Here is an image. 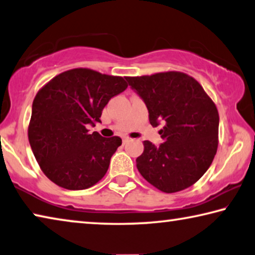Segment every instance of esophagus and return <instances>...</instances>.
<instances>
[{
    "label": "esophagus",
    "instance_id": "obj_1",
    "mask_svg": "<svg viewBox=\"0 0 255 255\" xmlns=\"http://www.w3.org/2000/svg\"><path fill=\"white\" fill-rule=\"evenodd\" d=\"M128 140H130V139H128V138H123V143H127Z\"/></svg>",
    "mask_w": 255,
    "mask_h": 255
}]
</instances>
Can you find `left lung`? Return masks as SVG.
I'll return each mask as SVG.
<instances>
[{"label": "left lung", "mask_w": 255, "mask_h": 255, "mask_svg": "<svg viewBox=\"0 0 255 255\" xmlns=\"http://www.w3.org/2000/svg\"><path fill=\"white\" fill-rule=\"evenodd\" d=\"M125 78L146 105L152 127L163 125V143L143 141V152L135 160L140 174L167 194L194 185L217 154L214 103L195 78L180 72Z\"/></svg>", "instance_id": "1"}]
</instances>
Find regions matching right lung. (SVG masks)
Returning a JSON list of instances; mask_svg holds the SVG:
<instances>
[{
	"mask_svg": "<svg viewBox=\"0 0 255 255\" xmlns=\"http://www.w3.org/2000/svg\"><path fill=\"white\" fill-rule=\"evenodd\" d=\"M128 88L123 77L76 68L53 77L33 101L28 139L51 181L69 190L87 189L104 178L122 139L90 134L108 101Z\"/></svg>",
	"mask_w": 255,
	"mask_h": 255,
	"instance_id": "add662e5",
	"label": "right lung"
}]
</instances>
